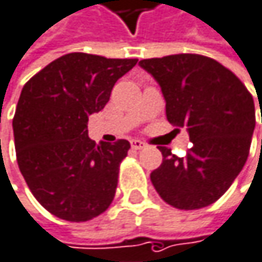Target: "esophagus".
I'll return each mask as SVG.
<instances>
[{"mask_svg":"<svg viewBox=\"0 0 262 262\" xmlns=\"http://www.w3.org/2000/svg\"><path fill=\"white\" fill-rule=\"evenodd\" d=\"M130 145L133 150H144L147 147V144L142 142V141H139V139H132Z\"/></svg>","mask_w":262,"mask_h":262,"instance_id":"obj_1","label":"esophagus"}]
</instances>
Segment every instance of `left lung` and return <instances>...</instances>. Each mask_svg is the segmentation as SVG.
I'll list each match as a JSON object with an SVG mask.
<instances>
[{
	"instance_id": "obj_1",
	"label": "left lung",
	"mask_w": 262,
	"mask_h": 262,
	"mask_svg": "<svg viewBox=\"0 0 262 262\" xmlns=\"http://www.w3.org/2000/svg\"><path fill=\"white\" fill-rule=\"evenodd\" d=\"M139 66L160 85L168 121L186 126L193 144L184 157L159 147L163 160L150 174L157 193L180 210L216 202L249 156L255 129L252 94L229 69L198 54L148 58Z\"/></svg>"
}]
</instances>
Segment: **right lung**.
Segmentation results:
<instances>
[{"label":"right lung","instance_id":"add662e5","mask_svg":"<svg viewBox=\"0 0 262 262\" xmlns=\"http://www.w3.org/2000/svg\"><path fill=\"white\" fill-rule=\"evenodd\" d=\"M136 62L72 52L24 85L13 117L16 159L31 193L54 216L86 222L114 200L130 144L118 139L97 145L86 124Z\"/></svg>","mask_w":262,"mask_h":262}]
</instances>
